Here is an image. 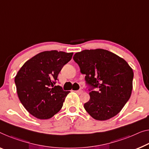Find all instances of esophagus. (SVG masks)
I'll return each mask as SVG.
<instances>
[{"mask_svg": "<svg viewBox=\"0 0 149 149\" xmlns=\"http://www.w3.org/2000/svg\"><path fill=\"white\" fill-rule=\"evenodd\" d=\"M75 92L77 93V94H82V93L84 92V91L82 90H79L75 91Z\"/></svg>", "mask_w": 149, "mask_h": 149, "instance_id": "esophagus-1", "label": "esophagus"}]
</instances>
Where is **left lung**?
<instances>
[{
  "label": "left lung",
  "instance_id": "obj_1",
  "mask_svg": "<svg viewBox=\"0 0 149 149\" xmlns=\"http://www.w3.org/2000/svg\"><path fill=\"white\" fill-rule=\"evenodd\" d=\"M73 58L86 75L89 86L90 98L84 104L88 114L97 120H106L118 114L132 90L134 74L127 62L102 49L84 50Z\"/></svg>",
  "mask_w": 149,
  "mask_h": 149
}]
</instances>
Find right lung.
<instances>
[{
	"instance_id": "obj_1",
	"label": "right lung",
	"mask_w": 149,
	"mask_h": 149,
	"mask_svg": "<svg viewBox=\"0 0 149 149\" xmlns=\"http://www.w3.org/2000/svg\"><path fill=\"white\" fill-rule=\"evenodd\" d=\"M73 53L43 52L26 61L15 76L19 98L25 109L39 119H49L61 109L70 92L55 86Z\"/></svg>"
}]
</instances>
